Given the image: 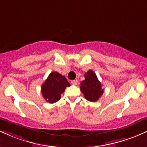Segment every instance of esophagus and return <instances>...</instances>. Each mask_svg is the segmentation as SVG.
I'll use <instances>...</instances> for the list:
<instances>
[{
  "mask_svg": "<svg viewBox=\"0 0 147 147\" xmlns=\"http://www.w3.org/2000/svg\"><path fill=\"white\" fill-rule=\"evenodd\" d=\"M77 82H78L77 79H75V80H72L71 81V84H72V85H77Z\"/></svg>",
  "mask_w": 147,
  "mask_h": 147,
  "instance_id": "obj_1",
  "label": "esophagus"
}]
</instances>
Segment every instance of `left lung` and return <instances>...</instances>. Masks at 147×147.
Returning <instances> with one entry per match:
<instances>
[{
    "mask_svg": "<svg viewBox=\"0 0 147 147\" xmlns=\"http://www.w3.org/2000/svg\"><path fill=\"white\" fill-rule=\"evenodd\" d=\"M85 79L81 82L80 89L85 98L90 102H96L104 93L102 84L92 70H89L84 75Z\"/></svg>",
    "mask_w": 147,
    "mask_h": 147,
    "instance_id": "obj_1",
    "label": "left lung"
}]
</instances>
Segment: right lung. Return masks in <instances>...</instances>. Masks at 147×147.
Returning <instances> with one entry per match:
<instances>
[{"label":"right lung","mask_w":147,"mask_h":147,"mask_svg":"<svg viewBox=\"0 0 147 147\" xmlns=\"http://www.w3.org/2000/svg\"><path fill=\"white\" fill-rule=\"evenodd\" d=\"M70 86L65 76L57 72H52L42 85V95L47 102L53 104L59 100L65 88Z\"/></svg>","instance_id":"right-lung-1"}]
</instances>
